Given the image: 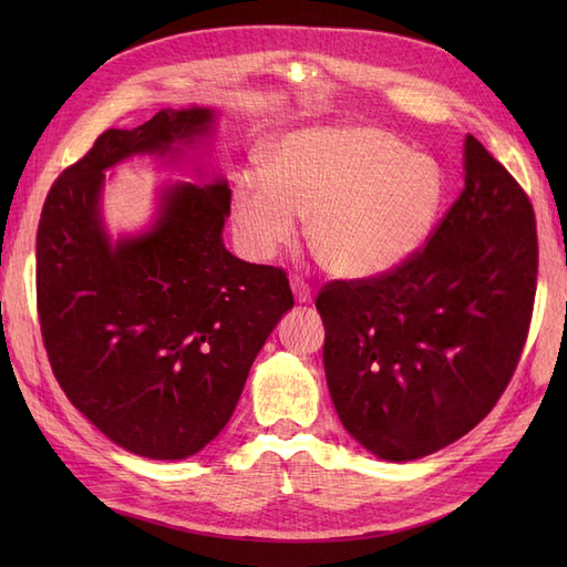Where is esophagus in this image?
Wrapping results in <instances>:
<instances>
[{
  "label": "esophagus",
  "mask_w": 567,
  "mask_h": 567,
  "mask_svg": "<svg viewBox=\"0 0 567 567\" xmlns=\"http://www.w3.org/2000/svg\"><path fill=\"white\" fill-rule=\"evenodd\" d=\"M290 288H293V296H296L298 302H310L312 300V286L307 281L293 277V279H290Z\"/></svg>",
  "instance_id": "obj_1"
}]
</instances>
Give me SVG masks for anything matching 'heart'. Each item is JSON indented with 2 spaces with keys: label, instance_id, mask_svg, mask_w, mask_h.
I'll list each match as a JSON object with an SVG mask.
<instances>
[{
  "label": "heart",
  "instance_id": "b5f03b06",
  "mask_svg": "<svg viewBox=\"0 0 567 567\" xmlns=\"http://www.w3.org/2000/svg\"><path fill=\"white\" fill-rule=\"evenodd\" d=\"M447 179L440 163L369 125H315L271 144L265 169L234 182L236 238L252 260H271L298 236L340 279L402 267L433 234Z\"/></svg>",
  "mask_w": 567,
  "mask_h": 567
}]
</instances>
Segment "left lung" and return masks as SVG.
<instances>
[{"label":"left lung","mask_w":567,"mask_h":567,"mask_svg":"<svg viewBox=\"0 0 567 567\" xmlns=\"http://www.w3.org/2000/svg\"><path fill=\"white\" fill-rule=\"evenodd\" d=\"M466 186L402 267L317 296L323 369L346 431L385 461L456 442L499 402L529 331L537 221L520 184L473 134Z\"/></svg>","instance_id":"8db88e82"}]
</instances>
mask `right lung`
<instances>
[{"label": "right lung", "mask_w": 567, "mask_h": 567, "mask_svg": "<svg viewBox=\"0 0 567 567\" xmlns=\"http://www.w3.org/2000/svg\"><path fill=\"white\" fill-rule=\"evenodd\" d=\"M210 109H165L106 130L49 188L38 229V312L65 398L120 447L175 461L234 414L248 371L293 307L286 271L221 244L227 182H177L153 225L113 244L101 217L106 169L136 153L175 158L213 130Z\"/></svg>", "instance_id": "obj_1"}]
</instances>
